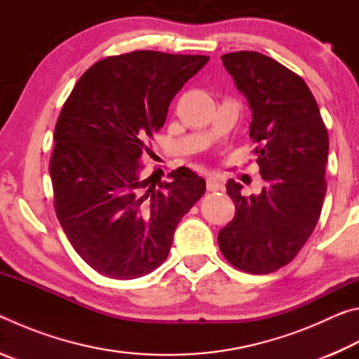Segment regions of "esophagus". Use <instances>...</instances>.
I'll list each match as a JSON object with an SVG mask.
<instances>
[{
  "label": "esophagus",
  "instance_id": "1",
  "mask_svg": "<svg viewBox=\"0 0 359 359\" xmlns=\"http://www.w3.org/2000/svg\"><path fill=\"white\" fill-rule=\"evenodd\" d=\"M208 190L209 191H218L222 188V184H220V180H218L217 177H214V175H209L208 177Z\"/></svg>",
  "mask_w": 359,
  "mask_h": 359
}]
</instances>
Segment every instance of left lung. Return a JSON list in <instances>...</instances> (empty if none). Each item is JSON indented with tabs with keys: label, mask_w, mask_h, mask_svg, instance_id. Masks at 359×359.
Returning a JSON list of instances; mask_svg holds the SVG:
<instances>
[{
	"label": "left lung",
	"mask_w": 359,
	"mask_h": 359,
	"mask_svg": "<svg viewBox=\"0 0 359 359\" xmlns=\"http://www.w3.org/2000/svg\"><path fill=\"white\" fill-rule=\"evenodd\" d=\"M222 62L252 109L250 137L264 187L244 196L242 185L228 180L236 215L218 233V247L238 269L269 274L288 264L317 226L330 137L302 77L258 52L226 53Z\"/></svg>",
	"instance_id": "8db88e82"
}]
</instances>
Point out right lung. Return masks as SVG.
Wrapping results in <instances>:
<instances>
[{"instance_id": "obj_1", "label": "right lung", "mask_w": 359, "mask_h": 359, "mask_svg": "<svg viewBox=\"0 0 359 359\" xmlns=\"http://www.w3.org/2000/svg\"><path fill=\"white\" fill-rule=\"evenodd\" d=\"M205 55L136 50L83 72L60 112L50 158L53 205L65 234L100 274L130 280L168 258L174 231L205 191V180L177 168L145 177V141Z\"/></svg>"}]
</instances>
